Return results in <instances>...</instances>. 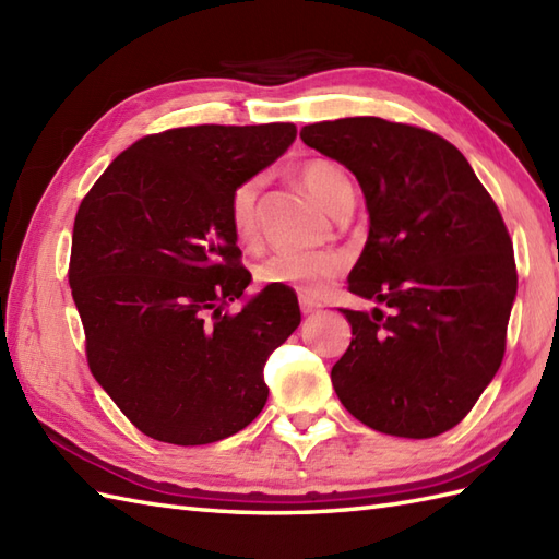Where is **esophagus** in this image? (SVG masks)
Here are the masks:
<instances>
[{"label":"esophagus","instance_id":"esophagus-1","mask_svg":"<svg viewBox=\"0 0 559 559\" xmlns=\"http://www.w3.org/2000/svg\"><path fill=\"white\" fill-rule=\"evenodd\" d=\"M319 302H314V300H310V298H300V310H302V314H314V312H319Z\"/></svg>","mask_w":559,"mask_h":559}]
</instances>
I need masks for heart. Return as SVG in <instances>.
<instances>
[{"label":"heart","instance_id":"b5f03b06","mask_svg":"<svg viewBox=\"0 0 559 559\" xmlns=\"http://www.w3.org/2000/svg\"><path fill=\"white\" fill-rule=\"evenodd\" d=\"M300 180L319 204L334 213L343 201L353 199V185L341 165L326 158L302 163ZM264 177H252L233 192L230 225L240 245H254L259 237L257 201ZM343 271V257L336 252H278L257 269L261 286L290 288L305 298H319L326 286Z\"/></svg>","mask_w":559,"mask_h":559}]
</instances>
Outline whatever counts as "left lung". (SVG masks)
Returning <instances> with one entry per match:
<instances>
[{
	"mask_svg": "<svg viewBox=\"0 0 559 559\" xmlns=\"http://www.w3.org/2000/svg\"><path fill=\"white\" fill-rule=\"evenodd\" d=\"M300 139L360 182L370 233L348 290L391 310H343L353 338L331 370L336 396L377 432L442 435L504 358L516 264L500 209L463 153L427 129L346 117Z\"/></svg>",
	"mask_w": 559,
	"mask_h": 559,
	"instance_id": "1",
	"label": "left lung"
}]
</instances>
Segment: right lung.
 I'll return each mask as SVG.
<instances>
[{"instance_id":"right-lung-1","label":"right lung","mask_w":559,"mask_h":559,"mask_svg":"<svg viewBox=\"0 0 559 559\" xmlns=\"http://www.w3.org/2000/svg\"><path fill=\"white\" fill-rule=\"evenodd\" d=\"M290 122L168 129L139 139L91 187L71 235L69 286L88 367L129 420L194 447L240 432L264 408V365L300 324L290 288L266 286L237 314L230 199L295 141Z\"/></svg>"}]
</instances>
